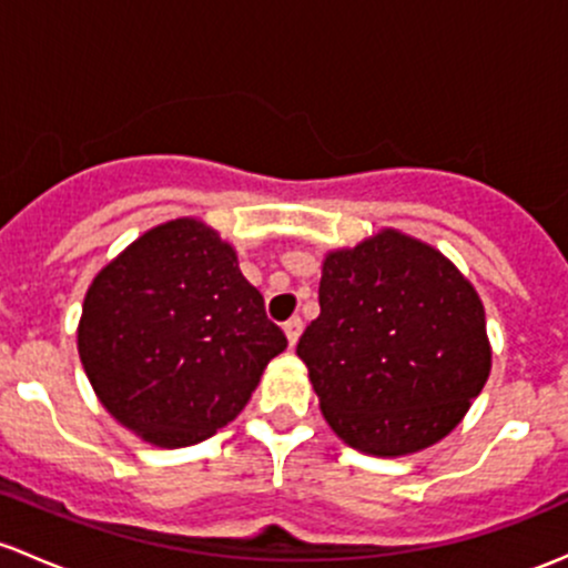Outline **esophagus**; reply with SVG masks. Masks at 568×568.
I'll return each mask as SVG.
<instances>
[{"instance_id":"obj_1","label":"esophagus","mask_w":568,"mask_h":568,"mask_svg":"<svg viewBox=\"0 0 568 568\" xmlns=\"http://www.w3.org/2000/svg\"><path fill=\"white\" fill-rule=\"evenodd\" d=\"M283 332H285V337H288V345L294 348V345L300 343V334H302V318H300V315H296V318H291V321H285Z\"/></svg>"}]
</instances>
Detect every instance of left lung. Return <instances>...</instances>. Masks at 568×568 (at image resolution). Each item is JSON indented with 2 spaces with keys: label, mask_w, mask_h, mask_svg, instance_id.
I'll use <instances>...</instances> for the list:
<instances>
[{
  "label": "left lung",
  "mask_w": 568,
  "mask_h": 568,
  "mask_svg": "<svg viewBox=\"0 0 568 568\" xmlns=\"http://www.w3.org/2000/svg\"><path fill=\"white\" fill-rule=\"evenodd\" d=\"M296 354L324 419L364 455L405 457L468 414L493 367L485 304L433 244L381 229L321 264Z\"/></svg>",
  "instance_id": "1"
}]
</instances>
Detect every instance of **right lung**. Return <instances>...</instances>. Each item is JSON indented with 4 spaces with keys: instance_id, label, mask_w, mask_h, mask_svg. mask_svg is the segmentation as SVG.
<instances>
[{
    "instance_id": "right-lung-1",
    "label": "right lung",
    "mask_w": 568,
    "mask_h": 568,
    "mask_svg": "<svg viewBox=\"0 0 568 568\" xmlns=\"http://www.w3.org/2000/svg\"><path fill=\"white\" fill-rule=\"evenodd\" d=\"M285 345L234 244L199 217L128 244L94 274L79 321L83 373L103 408L163 449L234 422Z\"/></svg>"
}]
</instances>
